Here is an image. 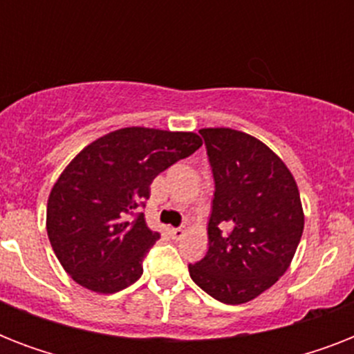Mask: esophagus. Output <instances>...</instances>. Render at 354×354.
<instances>
[{"mask_svg":"<svg viewBox=\"0 0 354 354\" xmlns=\"http://www.w3.org/2000/svg\"><path fill=\"white\" fill-rule=\"evenodd\" d=\"M171 235L172 239H182L185 235V230L183 227H171Z\"/></svg>","mask_w":354,"mask_h":354,"instance_id":"1","label":"esophagus"}]
</instances>
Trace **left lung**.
<instances>
[{
	"label": "left lung",
	"instance_id": "1",
	"mask_svg": "<svg viewBox=\"0 0 354 354\" xmlns=\"http://www.w3.org/2000/svg\"><path fill=\"white\" fill-rule=\"evenodd\" d=\"M215 196L207 222L209 250L189 264L191 279L226 305L268 290L290 266L301 241L296 180L272 150L250 133L202 128Z\"/></svg>",
	"mask_w": 354,
	"mask_h": 354
}]
</instances>
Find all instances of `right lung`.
<instances>
[{
	"instance_id": "1",
	"label": "right lung",
	"mask_w": 354,
	"mask_h": 354,
	"mask_svg": "<svg viewBox=\"0 0 354 354\" xmlns=\"http://www.w3.org/2000/svg\"><path fill=\"white\" fill-rule=\"evenodd\" d=\"M200 147L193 132L130 127L75 156L47 200V235L79 285L113 294L141 277L143 259L160 239L141 213L150 183Z\"/></svg>"
}]
</instances>
